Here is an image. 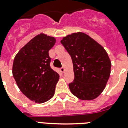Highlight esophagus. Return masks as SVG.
<instances>
[{
    "label": "esophagus",
    "instance_id": "34e87169",
    "mask_svg": "<svg viewBox=\"0 0 128 128\" xmlns=\"http://www.w3.org/2000/svg\"><path fill=\"white\" fill-rule=\"evenodd\" d=\"M60 71L62 72V73H63V72H65V68H64L63 67H62L60 68Z\"/></svg>",
    "mask_w": 128,
    "mask_h": 128
}]
</instances>
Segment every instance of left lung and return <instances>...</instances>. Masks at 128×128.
Listing matches in <instances>:
<instances>
[{"instance_id": "1", "label": "left lung", "mask_w": 128, "mask_h": 128, "mask_svg": "<svg viewBox=\"0 0 128 128\" xmlns=\"http://www.w3.org/2000/svg\"><path fill=\"white\" fill-rule=\"evenodd\" d=\"M61 43L72 58L74 80L69 83L72 94L92 100L102 93L110 75L111 62L104 48L88 35H67Z\"/></svg>"}]
</instances>
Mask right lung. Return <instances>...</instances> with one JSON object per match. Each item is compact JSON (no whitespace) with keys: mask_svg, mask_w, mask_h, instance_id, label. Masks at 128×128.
Masks as SVG:
<instances>
[{"mask_svg":"<svg viewBox=\"0 0 128 128\" xmlns=\"http://www.w3.org/2000/svg\"><path fill=\"white\" fill-rule=\"evenodd\" d=\"M55 43L54 37L40 34L14 57L12 72L16 82L20 91L35 102H46L54 94L60 76L50 67L48 50Z\"/></svg>","mask_w":128,"mask_h":128,"instance_id":"obj_1","label":"right lung"}]
</instances>
